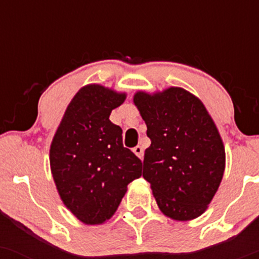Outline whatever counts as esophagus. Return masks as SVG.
Returning <instances> with one entry per match:
<instances>
[{"label":"esophagus","mask_w":259,"mask_h":259,"mask_svg":"<svg viewBox=\"0 0 259 259\" xmlns=\"http://www.w3.org/2000/svg\"><path fill=\"white\" fill-rule=\"evenodd\" d=\"M133 151H134L135 153V155L138 156V158H140V159H143V156H144V149L142 148V146H135L134 149H133Z\"/></svg>","instance_id":"esophagus-1"}]
</instances>
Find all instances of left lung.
I'll use <instances>...</instances> for the list:
<instances>
[{
  "label": "left lung",
  "mask_w": 259,
  "mask_h": 259,
  "mask_svg": "<svg viewBox=\"0 0 259 259\" xmlns=\"http://www.w3.org/2000/svg\"><path fill=\"white\" fill-rule=\"evenodd\" d=\"M135 105L151 144L143 177L159 208L176 221L199 217L218 190L226 151L202 101L180 88L149 95L138 93Z\"/></svg>",
  "instance_id": "1"
}]
</instances>
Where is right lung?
<instances>
[{
	"instance_id": "obj_1",
	"label": "right lung",
	"mask_w": 259,
	"mask_h": 259,
	"mask_svg": "<svg viewBox=\"0 0 259 259\" xmlns=\"http://www.w3.org/2000/svg\"><path fill=\"white\" fill-rule=\"evenodd\" d=\"M125 94L100 85L82 88L67 106L50 149L62 202L85 224L116 211L127 184L142 177V160L122 145L121 127L109 120Z\"/></svg>"
}]
</instances>
